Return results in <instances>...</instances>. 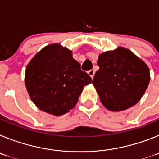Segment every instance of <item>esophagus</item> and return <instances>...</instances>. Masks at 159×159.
<instances>
[{"mask_svg": "<svg viewBox=\"0 0 159 159\" xmlns=\"http://www.w3.org/2000/svg\"><path fill=\"white\" fill-rule=\"evenodd\" d=\"M88 75H89L90 76L92 77V78H93L94 75H95V70H94V69L90 70V71H88Z\"/></svg>", "mask_w": 159, "mask_h": 159, "instance_id": "34e87169", "label": "esophagus"}]
</instances>
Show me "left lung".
Instances as JSON below:
<instances>
[{
  "label": "left lung",
  "instance_id": "left-lung-1",
  "mask_svg": "<svg viewBox=\"0 0 159 159\" xmlns=\"http://www.w3.org/2000/svg\"><path fill=\"white\" fill-rule=\"evenodd\" d=\"M99 69L92 84L101 102L113 111L134 106L145 93L150 82L147 64L130 50L119 48L99 55Z\"/></svg>",
  "mask_w": 159,
  "mask_h": 159
}]
</instances>
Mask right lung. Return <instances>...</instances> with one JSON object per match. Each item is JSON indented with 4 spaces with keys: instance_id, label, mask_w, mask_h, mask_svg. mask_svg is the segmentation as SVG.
I'll return each mask as SVG.
<instances>
[{
    "instance_id": "obj_1",
    "label": "right lung",
    "mask_w": 159,
    "mask_h": 159,
    "mask_svg": "<svg viewBox=\"0 0 159 159\" xmlns=\"http://www.w3.org/2000/svg\"><path fill=\"white\" fill-rule=\"evenodd\" d=\"M92 81L72 58L71 51L57 43L38 52L25 71V86L32 102L57 116L75 107L84 87Z\"/></svg>"
}]
</instances>
